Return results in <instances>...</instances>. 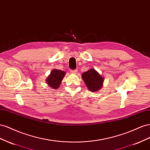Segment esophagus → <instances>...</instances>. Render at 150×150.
I'll return each instance as SVG.
<instances>
[{"mask_svg": "<svg viewBox=\"0 0 150 150\" xmlns=\"http://www.w3.org/2000/svg\"><path fill=\"white\" fill-rule=\"evenodd\" d=\"M76 72H77V70H71L70 71L71 74H76Z\"/></svg>", "mask_w": 150, "mask_h": 150, "instance_id": "obj_1", "label": "esophagus"}]
</instances>
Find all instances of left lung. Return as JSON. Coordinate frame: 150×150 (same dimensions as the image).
<instances>
[{"label":"left lung","instance_id":"left-lung-1","mask_svg":"<svg viewBox=\"0 0 150 150\" xmlns=\"http://www.w3.org/2000/svg\"><path fill=\"white\" fill-rule=\"evenodd\" d=\"M82 79L90 91L96 92L102 87L104 79L94 70L91 69L83 73Z\"/></svg>","mask_w":150,"mask_h":150}]
</instances>
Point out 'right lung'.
I'll use <instances>...</instances> for the list:
<instances>
[{
  "label": "right lung",
  "mask_w": 150,
  "mask_h": 150,
  "mask_svg": "<svg viewBox=\"0 0 150 150\" xmlns=\"http://www.w3.org/2000/svg\"><path fill=\"white\" fill-rule=\"evenodd\" d=\"M65 74V73L60 70H53L48 78L46 79L47 83L53 89H57L59 86V84L61 83Z\"/></svg>",
  "instance_id": "right-lung-1"
}]
</instances>
